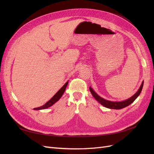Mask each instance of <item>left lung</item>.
<instances>
[{
	"label": "left lung",
	"mask_w": 154,
	"mask_h": 154,
	"mask_svg": "<svg viewBox=\"0 0 154 154\" xmlns=\"http://www.w3.org/2000/svg\"><path fill=\"white\" fill-rule=\"evenodd\" d=\"M143 86V82H142V84H141L140 88H139V89L138 90V91L133 96L130 97L129 99H128L127 100L123 101H119V102H114V101H110L108 100H106L103 98H102V97H100V96L97 95L96 93L92 89L91 87H89V89H90L91 94H92L93 96H94V98L97 101H98L99 103H100L102 105H103L104 106L106 107V108H109V109H121L124 108V107L128 106L137 98L138 96L140 94V93L142 91Z\"/></svg>",
	"instance_id": "obj_1"
}]
</instances>
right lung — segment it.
<instances>
[{"mask_svg": "<svg viewBox=\"0 0 154 154\" xmlns=\"http://www.w3.org/2000/svg\"><path fill=\"white\" fill-rule=\"evenodd\" d=\"M68 84V82H67L66 84H65L56 93V94L51 98L49 101H48L47 103H46L45 105L41 106L40 107H37V108H35L34 109L35 110H40V109H47L48 108V107L52 106L54 103H55L56 102L58 101L59 100V99L60 98V97H62V96L63 95V94L64 93L65 91H66V87Z\"/></svg>", "mask_w": 154, "mask_h": 154, "instance_id": "right-lung-1", "label": "right lung"}]
</instances>
